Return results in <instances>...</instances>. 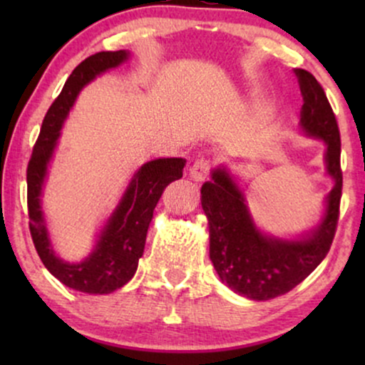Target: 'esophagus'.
Returning a JSON list of instances; mask_svg holds the SVG:
<instances>
[{"instance_id": "esophagus-1", "label": "esophagus", "mask_w": 365, "mask_h": 365, "mask_svg": "<svg viewBox=\"0 0 365 365\" xmlns=\"http://www.w3.org/2000/svg\"><path fill=\"white\" fill-rule=\"evenodd\" d=\"M209 171H211V163H209L207 159H195L190 166V178L194 180V182H204V180L207 178Z\"/></svg>"}]
</instances>
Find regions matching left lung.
Returning <instances> with one entry per match:
<instances>
[{"instance_id":"left-lung-1","label":"left lung","mask_w":365,"mask_h":365,"mask_svg":"<svg viewBox=\"0 0 365 365\" xmlns=\"http://www.w3.org/2000/svg\"><path fill=\"white\" fill-rule=\"evenodd\" d=\"M295 75L304 96L300 128L305 135L326 142V171L334 180L321 223L295 240L266 235L255 226L244 192L223 166L200 188L212 266L221 282L250 300L276 299L302 283L329 252L340 216L343 175L336 116L316 77L302 68Z\"/></svg>"}]
</instances>
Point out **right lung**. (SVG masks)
<instances>
[{
  "label": "right lung",
  "instance_id": "obj_1",
  "mask_svg": "<svg viewBox=\"0 0 365 365\" xmlns=\"http://www.w3.org/2000/svg\"><path fill=\"white\" fill-rule=\"evenodd\" d=\"M128 54L123 49L96 53L73 70L60 96L46 113L27 166L29 228L37 254L54 278L68 288L91 295L111 293L132 279L139 266V259L144 254L154 207L161 199L163 190L171 182L182 178L185 166V159L182 158H161L142 165L99 233L94 250L83 261L75 264L63 261L54 254L41 209V194L61 125L68 116L78 92L98 75L127 61Z\"/></svg>",
  "mask_w": 365,
  "mask_h": 365
}]
</instances>
